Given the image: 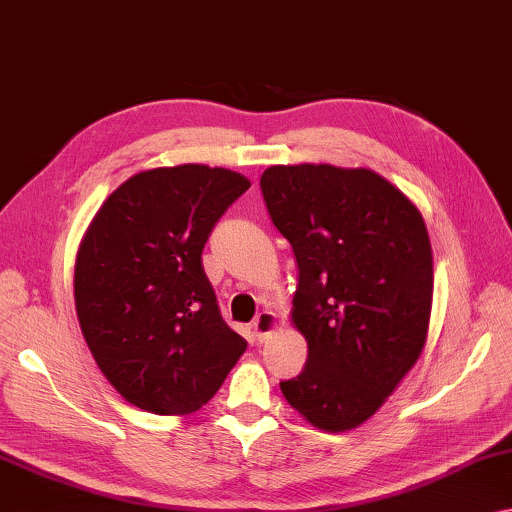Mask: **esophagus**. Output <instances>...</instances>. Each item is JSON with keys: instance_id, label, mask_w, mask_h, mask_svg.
<instances>
[{"instance_id": "34e87169", "label": "esophagus", "mask_w": 512, "mask_h": 512, "mask_svg": "<svg viewBox=\"0 0 512 512\" xmlns=\"http://www.w3.org/2000/svg\"><path fill=\"white\" fill-rule=\"evenodd\" d=\"M251 329H254V336L258 341H265V338H270V334H274V329H277V316H274L272 311L258 313V318L254 320Z\"/></svg>"}]
</instances>
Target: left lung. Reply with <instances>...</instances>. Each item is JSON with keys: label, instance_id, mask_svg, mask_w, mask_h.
I'll list each match as a JSON object with an SVG mask.
<instances>
[{"label": "left lung", "instance_id": "8db88e82", "mask_svg": "<svg viewBox=\"0 0 512 512\" xmlns=\"http://www.w3.org/2000/svg\"><path fill=\"white\" fill-rule=\"evenodd\" d=\"M272 224L293 247V325L304 371L281 393L311 426L345 432L387 403L421 357L432 309V247L419 208L371 169L270 167Z\"/></svg>", "mask_w": 512, "mask_h": 512}]
</instances>
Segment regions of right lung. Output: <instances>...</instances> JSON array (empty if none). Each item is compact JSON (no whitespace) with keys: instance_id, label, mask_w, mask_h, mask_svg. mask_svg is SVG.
<instances>
[{"instance_id":"1","label":"right lung","mask_w":512,"mask_h":512,"mask_svg":"<svg viewBox=\"0 0 512 512\" xmlns=\"http://www.w3.org/2000/svg\"><path fill=\"white\" fill-rule=\"evenodd\" d=\"M249 187L242 174L206 164L139 171L84 233L77 320L102 375L139 410H201L247 350L222 320L201 251Z\"/></svg>"}]
</instances>
